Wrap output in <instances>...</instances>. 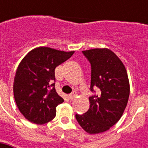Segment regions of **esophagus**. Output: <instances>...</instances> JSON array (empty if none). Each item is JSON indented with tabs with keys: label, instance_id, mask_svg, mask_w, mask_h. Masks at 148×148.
Segmentation results:
<instances>
[{
	"label": "esophagus",
	"instance_id": "obj_1",
	"mask_svg": "<svg viewBox=\"0 0 148 148\" xmlns=\"http://www.w3.org/2000/svg\"><path fill=\"white\" fill-rule=\"evenodd\" d=\"M77 92H76V91H73L71 94H70L69 95H68V98L71 99V100H73V99L77 97Z\"/></svg>",
	"mask_w": 148,
	"mask_h": 148
}]
</instances>
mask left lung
Wrapping results in <instances>:
<instances>
[{"label": "left lung", "instance_id": "left-lung-1", "mask_svg": "<svg viewBox=\"0 0 148 148\" xmlns=\"http://www.w3.org/2000/svg\"><path fill=\"white\" fill-rule=\"evenodd\" d=\"M90 68V108L83 114H76L81 127L88 134H99L110 129L122 116L128 104L129 82L125 66L108 49L83 51ZM99 89L95 95V89Z\"/></svg>", "mask_w": 148, "mask_h": 148}]
</instances>
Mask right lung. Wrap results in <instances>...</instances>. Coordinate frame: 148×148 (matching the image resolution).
Masks as SVG:
<instances>
[{
	"mask_svg": "<svg viewBox=\"0 0 148 148\" xmlns=\"http://www.w3.org/2000/svg\"><path fill=\"white\" fill-rule=\"evenodd\" d=\"M73 53L40 47L21 61L15 72L13 90L18 109L29 121L43 124L56 116V108L64 99L55 89V68Z\"/></svg>",
	"mask_w": 148,
	"mask_h": 148,
	"instance_id": "add662e5",
	"label": "right lung"
}]
</instances>
